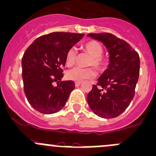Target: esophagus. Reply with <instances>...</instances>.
<instances>
[{"instance_id": "34e87169", "label": "esophagus", "mask_w": 156, "mask_h": 156, "mask_svg": "<svg viewBox=\"0 0 156 156\" xmlns=\"http://www.w3.org/2000/svg\"><path fill=\"white\" fill-rule=\"evenodd\" d=\"M81 84V82H75V87H79Z\"/></svg>"}]
</instances>
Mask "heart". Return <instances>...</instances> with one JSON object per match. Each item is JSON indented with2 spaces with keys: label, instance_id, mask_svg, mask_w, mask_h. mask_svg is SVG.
<instances>
[{
  "label": "heart",
  "instance_id": "heart-1",
  "mask_svg": "<svg viewBox=\"0 0 156 156\" xmlns=\"http://www.w3.org/2000/svg\"><path fill=\"white\" fill-rule=\"evenodd\" d=\"M83 51L90 56L88 60V66H93L96 71L103 72L108 65L107 58L102 55L104 51L102 45L96 40H90L87 42L82 47ZM76 51L74 48L69 49L66 55L65 63L67 66H72L75 64L76 60ZM95 76V72L93 68L89 67L86 69L75 68L68 70L66 73V77L70 81L81 82L83 80L91 79Z\"/></svg>",
  "mask_w": 156,
  "mask_h": 156
}]
</instances>
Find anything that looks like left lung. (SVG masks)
Segmentation results:
<instances>
[{
	"mask_svg": "<svg viewBox=\"0 0 156 156\" xmlns=\"http://www.w3.org/2000/svg\"><path fill=\"white\" fill-rule=\"evenodd\" d=\"M88 37L103 42L110 54L108 69L88 93L87 100L92 111L106 119L117 117L133 99L140 74V57L132 47L109 33L90 34Z\"/></svg>",
	"mask_w": 156,
	"mask_h": 156,
	"instance_id": "obj_1",
	"label": "left lung"
}]
</instances>
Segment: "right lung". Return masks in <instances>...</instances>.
Wrapping results in <instances>:
<instances>
[{"label": "right lung", "mask_w": 156, "mask_h": 156, "mask_svg": "<svg viewBox=\"0 0 156 156\" xmlns=\"http://www.w3.org/2000/svg\"><path fill=\"white\" fill-rule=\"evenodd\" d=\"M84 36L83 34L54 32L39 37L22 57V78L27 101L45 114L60 111L75 89L73 81H60L63 77L66 55ZM56 81L57 87L53 83Z\"/></svg>", "instance_id": "add662e5"}]
</instances>
